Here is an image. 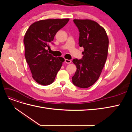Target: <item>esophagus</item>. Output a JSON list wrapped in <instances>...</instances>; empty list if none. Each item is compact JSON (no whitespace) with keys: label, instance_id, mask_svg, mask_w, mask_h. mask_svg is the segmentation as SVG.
Instances as JSON below:
<instances>
[{"label":"esophagus","instance_id":"1","mask_svg":"<svg viewBox=\"0 0 132 132\" xmlns=\"http://www.w3.org/2000/svg\"><path fill=\"white\" fill-rule=\"evenodd\" d=\"M65 62L67 64H70L71 63V61L70 59H65Z\"/></svg>","mask_w":132,"mask_h":132}]
</instances>
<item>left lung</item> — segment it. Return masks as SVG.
Instances as JSON below:
<instances>
[{
	"label": "left lung",
	"mask_w": 132,
	"mask_h": 132,
	"mask_svg": "<svg viewBox=\"0 0 132 132\" xmlns=\"http://www.w3.org/2000/svg\"><path fill=\"white\" fill-rule=\"evenodd\" d=\"M79 31V45L84 48L81 59H74L77 67L73 84L81 88L93 85L99 78L106 61L109 38L104 28L89 19L73 20Z\"/></svg>",
	"instance_id": "obj_1"
}]
</instances>
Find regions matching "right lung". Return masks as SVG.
Instances as JSON below:
<instances>
[{
    "label": "right lung",
    "mask_w": 132,
    "mask_h": 132,
    "mask_svg": "<svg viewBox=\"0 0 132 132\" xmlns=\"http://www.w3.org/2000/svg\"><path fill=\"white\" fill-rule=\"evenodd\" d=\"M69 19L42 20L33 23L27 30L23 38L25 57L32 78L39 84L52 83L64 59L54 57L47 48L53 40L57 32L64 26Z\"/></svg>",
    "instance_id": "add662e5"
}]
</instances>
